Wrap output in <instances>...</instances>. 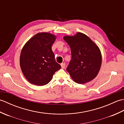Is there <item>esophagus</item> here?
Masks as SVG:
<instances>
[{
	"label": "esophagus",
	"instance_id": "obj_1",
	"mask_svg": "<svg viewBox=\"0 0 124 124\" xmlns=\"http://www.w3.org/2000/svg\"><path fill=\"white\" fill-rule=\"evenodd\" d=\"M61 68L62 69H64L65 67V63H61Z\"/></svg>",
	"mask_w": 124,
	"mask_h": 124
}]
</instances>
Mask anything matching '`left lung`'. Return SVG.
I'll return each mask as SVG.
<instances>
[{
    "label": "left lung",
    "mask_w": 124,
    "mask_h": 124,
    "mask_svg": "<svg viewBox=\"0 0 124 124\" xmlns=\"http://www.w3.org/2000/svg\"><path fill=\"white\" fill-rule=\"evenodd\" d=\"M63 39L71 49L72 57L67 70L73 81L83 84L94 79L102 63L99 47L81 32H77L75 36H65Z\"/></svg>",
    "instance_id": "obj_1"
}]
</instances>
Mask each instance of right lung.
Instances as JSON below:
<instances>
[{"label":"right lung","mask_w":124,"mask_h":124,"mask_svg":"<svg viewBox=\"0 0 124 124\" xmlns=\"http://www.w3.org/2000/svg\"><path fill=\"white\" fill-rule=\"evenodd\" d=\"M56 36L48 32H39L31 38L21 52L20 63L23 74L29 82L43 86L52 80L61 65L55 59L52 46Z\"/></svg>","instance_id":"1"}]
</instances>
